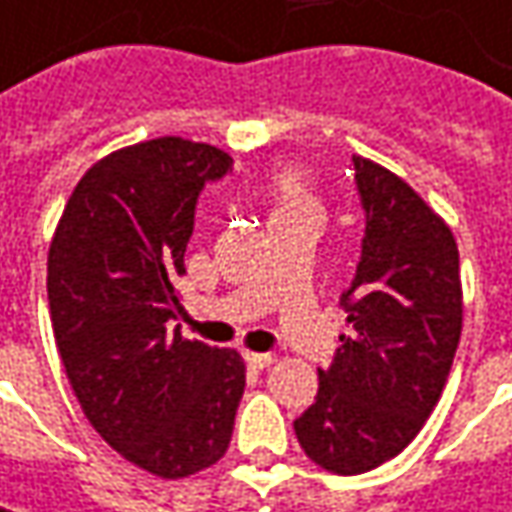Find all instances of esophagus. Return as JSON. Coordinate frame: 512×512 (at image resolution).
<instances>
[{
	"label": "esophagus",
	"mask_w": 512,
	"mask_h": 512,
	"mask_svg": "<svg viewBox=\"0 0 512 512\" xmlns=\"http://www.w3.org/2000/svg\"><path fill=\"white\" fill-rule=\"evenodd\" d=\"M246 362L257 368V371H263V368H269V365H275V356L272 353H246Z\"/></svg>",
	"instance_id": "1"
}]
</instances>
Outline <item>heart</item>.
<instances>
[{
  "label": "heart",
  "mask_w": 512,
  "mask_h": 512,
  "mask_svg": "<svg viewBox=\"0 0 512 512\" xmlns=\"http://www.w3.org/2000/svg\"><path fill=\"white\" fill-rule=\"evenodd\" d=\"M272 199H275L272 220L289 217V214H301V211H318V199L313 196V191L292 170H284V173H278L272 179Z\"/></svg>",
  "instance_id": "obj_1"
}]
</instances>
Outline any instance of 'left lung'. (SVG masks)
Masks as SVG:
<instances>
[{
  "label": "left lung",
  "mask_w": 512,
  "mask_h": 512,
  "mask_svg": "<svg viewBox=\"0 0 512 512\" xmlns=\"http://www.w3.org/2000/svg\"><path fill=\"white\" fill-rule=\"evenodd\" d=\"M365 208L356 278L342 295L350 333L318 397L295 420L307 458L359 475L397 458L443 394L461 342L464 292L452 228L406 179L353 156Z\"/></svg>",
  "instance_id": "left-lung-1"
}]
</instances>
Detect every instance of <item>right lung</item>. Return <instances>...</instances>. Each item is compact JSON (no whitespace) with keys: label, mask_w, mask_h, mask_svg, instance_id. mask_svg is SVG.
<instances>
[{"label":"right lung","mask_w":512,"mask_h":512,"mask_svg":"<svg viewBox=\"0 0 512 512\" xmlns=\"http://www.w3.org/2000/svg\"><path fill=\"white\" fill-rule=\"evenodd\" d=\"M228 170V153L179 136L121 147L80 176L48 249L54 342L86 420L173 481L226 455L246 388L237 350L170 327L196 196Z\"/></svg>","instance_id":"add662e5"}]
</instances>
